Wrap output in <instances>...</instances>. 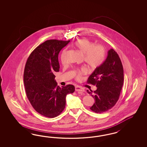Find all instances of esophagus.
<instances>
[{
  "label": "esophagus",
  "mask_w": 147,
  "mask_h": 147,
  "mask_svg": "<svg viewBox=\"0 0 147 147\" xmlns=\"http://www.w3.org/2000/svg\"><path fill=\"white\" fill-rule=\"evenodd\" d=\"M76 90L77 92H85V89L79 86H76Z\"/></svg>",
  "instance_id": "obj_1"
}]
</instances>
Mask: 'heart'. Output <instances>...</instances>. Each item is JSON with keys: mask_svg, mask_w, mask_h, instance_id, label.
Returning <instances> with one entry per match:
<instances>
[{"mask_svg": "<svg viewBox=\"0 0 147 147\" xmlns=\"http://www.w3.org/2000/svg\"><path fill=\"white\" fill-rule=\"evenodd\" d=\"M74 47L80 53L84 54V60L90 67H98L102 63L105 55V50L100 45H94L88 39H82L76 41ZM86 72L85 68L77 71L76 78L80 79L81 74Z\"/></svg>", "mask_w": 147, "mask_h": 147, "instance_id": "b5f03b06", "label": "heart"}]
</instances>
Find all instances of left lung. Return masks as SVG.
I'll list each match as a JSON object with an SVG mask.
<instances>
[{"mask_svg":"<svg viewBox=\"0 0 147 147\" xmlns=\"http://www.w3.org/2000/svg\"><path fill=\"white\" fill-rule=\"evenodd\" d=\"M123 68L119 55L113 49L108 51L106 60L89 76L87 82L96 85L97 89L88 93L95 100L90 109L102 113L111 109L119 100L123 84Z\"/></svg>","mask_w":147,"mask_h":147,"instance_id":"left-lung-1","label":"left lung"}]
</instances>
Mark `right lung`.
Here are the masks:
<instances>
[{
    "instance_id": "obj_1",
    "label": "right lung",
    "mask_w": 147,
    "mask_h": 147,
    "mask_svg": "<svg viewBox=\"0 0 147 147\" xmlns=\"http://www.w3.org/2000/svg\"><path fill=\"white\" fill-rule=\"evenodd\" d=\"M70 40H49L39 45L27 59L24 73L27 97L38 113L53 118L66 106V97L75 91L73 85L60 88L55 80L59 71L58 55Z\"/></svg>"
}]
</instances>
